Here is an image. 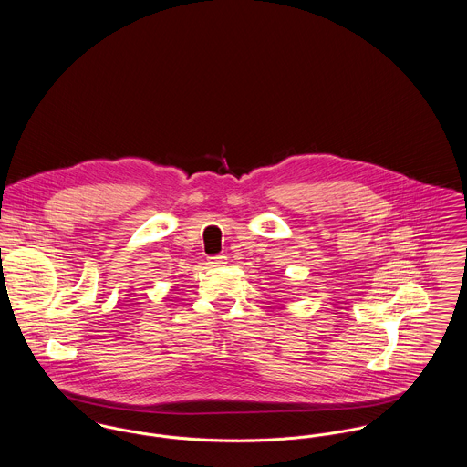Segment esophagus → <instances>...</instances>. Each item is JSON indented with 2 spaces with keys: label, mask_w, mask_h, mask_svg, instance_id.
<instances>
[{
  "label": "esophagus",
  "mask_w": 467,
  "mask_h": 467,
  "mask_svg": "<svg viewBox=\"0 0 467 467\" xmlns=\"http://www.w3.org/2000/svg\"><path fill=\"white\" fill-rule=\"evenodd\" d=\"M208 265H212V266H223V265H227V257H225V255L210 257V259H208Z\"/></svg>",
  "instance_id": "esophagus-1"
}]
</instances>
